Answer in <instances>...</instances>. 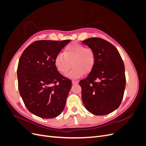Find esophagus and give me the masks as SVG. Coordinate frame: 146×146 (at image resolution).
<instances>
[{
	"mask_svg": "<svg viewBox=\"0 0 146 146\" xmlns=\"http://www.w3.org/2000/svg\"><path fill=\"white\" fill-rule=\"evenodd\" d=\"M72 83L73 85H76V84H77L78 83V81H76V80H72Z\"/></svg>",
	"mask_w": 146,
	"mask_h": 146,
	"instance_id": "34e87169",
	"label": "esophagus"
}]
</instances>
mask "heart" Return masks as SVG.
<instances>
[{"label": "heart", "instance_id": "heart-1", "mask_svg": "<svg viewBox=\"0 0 146 146\" xmlns=\"http://www.w3.org/2000/svg\"><path fill=\"white\" fill-rule=\"evenodd\" d=\"M94 62L93 50L77 43H72L66 46L64 54H57L54 60L56 69L64 74L73 66L72 70L66 75L68 77L73 79L81 77L85 73H90L94 67Z\"/></svg>", "mask_w": 146, "mask_h": 146}]
</instances>
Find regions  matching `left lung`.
<instances>
[{
  "instance_id": "obj_1",
  "label": "left lung",
  "mask_w": 146,
  "mask_h": 146,
  "mask_svg": "<svg viewBox=\"0 0 146 146\" xmlns=\"http://www.w3.org/2000/svg\"><path fill=\"white\" fill-rule=\"evenodd\" d=\"M94 52V67L79 85L86 109L103 116L111 113L121 105L125 88V66L117 48L99 38L82 41Z\"/></svg>"
}]
</instances>
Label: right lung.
<instances>
[{
	"label": "right lung",
	"instance_id": "right-lung-1",
	"mask_svg": "<svg viewBox=\"0 0 146 146\" xmlns=\"http://www.w3.org/2000/svg\"><path fill=\"white\" fill-rule=\"evenodd\" d=\"M70 40H40L22 54L17 70L19 93L29 111L45 119L59 116L64 108L72 82L56 68L54 60Z\"/></svg>",
	"mask_w": 146,
	"mask_h": 146
}]
</instances>
